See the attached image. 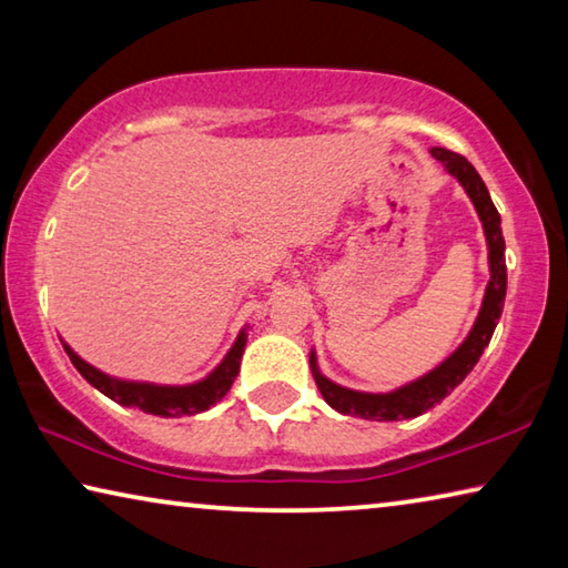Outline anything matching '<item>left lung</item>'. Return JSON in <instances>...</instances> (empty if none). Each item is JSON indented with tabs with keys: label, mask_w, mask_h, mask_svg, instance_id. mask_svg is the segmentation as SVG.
Instances as JSON below:
<instances>
[{
	"label": "left lung",
	"mask_w": 568,
	"mask_h": 568,
	"mask_svg": "<svg viewBox=\"0 0 568 568\" xmlns=\"http://www.w3.org/2000/svg\"><path fill=\"white\" fill-rule=\"evenodd\" d=\"M430 155L446 168L448 175H454L460 182V187L466 190V195L476 207L480 225H484L488 245V273H491L484 293V303H480L478 318L466 335V341L444 363L428 371L426 376L388 393H365L338 386V383L323 376L318 368V355L311 351V371L315 383H318L321 396L331 408L345 413V416H358L365 420H403L416 418L428 408H434L436 403L444 400L474 371L480 353L491 343L498 318H501L506 301V243L501 233V215H498L484 180H480L476 168L464 155H456V152L446 148H434Z\"/></svg>",
	"instance_id": "1"
}]
</instances>
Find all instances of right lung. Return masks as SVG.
<instances>
[{"mask_svg":"<svg viewBox=\"0 0 568 568\" xmlns=\"http://www.w3.org/2000/svg\"><path fill=\"white\" fill-rule=\"evenodd\" d=\"M245 343H247V333L243 328L237 333L233 348L225 353V358L220 361L215 365V371H210L203 381L187 383V386H160V383L124 381V378L108 376V373H102L100 368H94V365L80 358V355H77L70 345L62 341L64 353L70 355L72 365L80 371V376L88 381L90 386L104 393V396L112 398L114 403H122V406H130V408H140L162 418L195 416V413H203L210 406H215L217 400H223L240 371Z\"/></svg>","mask_w":568,"mask_h":568,"instance_id":"add662e5","label":"right lung"}]
</instances>
